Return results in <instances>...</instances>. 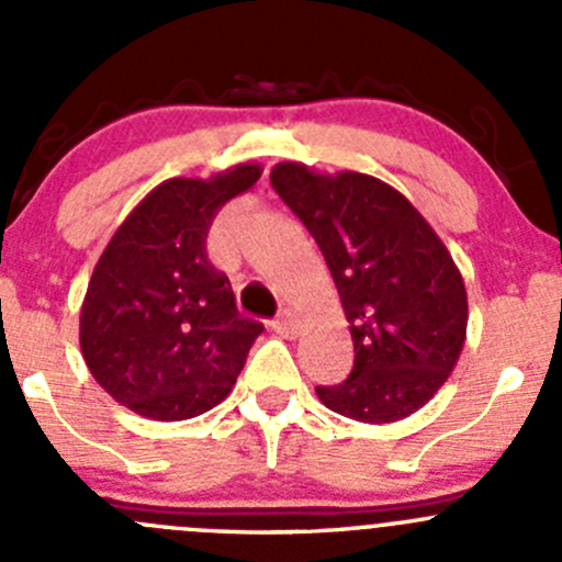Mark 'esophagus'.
Here are the masks:
<instances>
[{
	"mask_svg": "<svg viewBox=\"0 0 562 562\" xmlns=\"http://www.w3.org/2000/svg\"><path fill=\"white\" fill-rule=\"evenodd\" d=\"M271 328H274L280 337L293 339V337H299V331H302V321H299L296 313L285 310V313H280L274 317V321H271Z\"/></svg>",
	"mask_w": 562,
	"mask_h": 562,
	"instance_id": "obj_1",
	"label": "esophagus"
}]
</instances>
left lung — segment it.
<instances>
[{
    "instance_id": "1",
    "label": "left lung",
    "mask_w": 562,
    "mask_h": 562,
    "mask_svg": "<svg viewBox=\"0 0 562 562\" xmlns=\"http://www.w3.org/2000/svg\"><path fill=\"white\" fill-rule=\"evenodd\" d=\"M271 187L313 234L350 323L353 370L317 386L328 411L391 424L427 405L454 372L468 291L432 225L375 176L277 162Z\"/></svg>"
}]
</instances>
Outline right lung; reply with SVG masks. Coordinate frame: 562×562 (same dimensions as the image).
I'll return each instance as SVG.
<instances>
[{
	"label": "right lung",
	"instance_id": "right-lung-1",
	"mask_svg": "<svg viewBox=\"0 0 562 562\" xmlns=\"http://www.w3.org/2000/svg\"><path fill=\"white\" fill-rule=\"evenodd\" d=\"M239 162L212 179L157 184L100 255L81 304V353L119 405L155 422H184L225 400L245 367L258 321L236 310L206 258L212 220L260 179Z\"/></svg>",
	"mask_w": 562,
	"mask_h": 562
}]
</instances>
